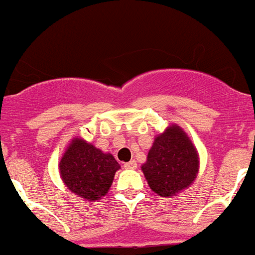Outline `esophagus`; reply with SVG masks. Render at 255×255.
Segmentation results:
<instances>
[{"label": "esophagus", "mask_w": 255, "mask_h": 255, "mask_svg": "<svg viewBox=\"0 0 255 255\" xmlns=\"http://www.w3.org/2000/svg\"><path fill=\"white\" fill-rule=\"evenodd\" d=\"M124 167L128 168V170H135V168L138 167V164H136V161H130V162H126L125 164H124Z\"/></svg>", "instance_id": "obj_1"}]
</instances>
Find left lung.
<instances>
[{
	"mask_svg": "<svg viewBox=\"0 0 255 255\" xmlns=\"http://www.w3.org/2000/svg\"><path fill=\"white\" fill-rule=\"evenodd\" d=\"M198 167L197 149L182 129L172 125L154 139L141 171L154 193L173 197L194 181Z\"/></svg>",
	"mask_w": 255,
	"mask_h": 255,
	"instance_id": "8db88e82",
	"label": "left lung"
}]
</instances>
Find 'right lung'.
<instances>
[{"instance_id":"obj_1","label":"right lung","mask_w":255,"mask_h":255,"mask_svg":"<svg viewBox=\"0 0 255 255\" xmlns=\"http://www.w3.org/2000/svg\"><path fill=\"white\" fill-rule=\"evenodd\" d=\"M119 168L114 155L79 138L71 141L60 162L61 177L67 188L91 202L107 194Z\"/></svg>"}]
</instances>
